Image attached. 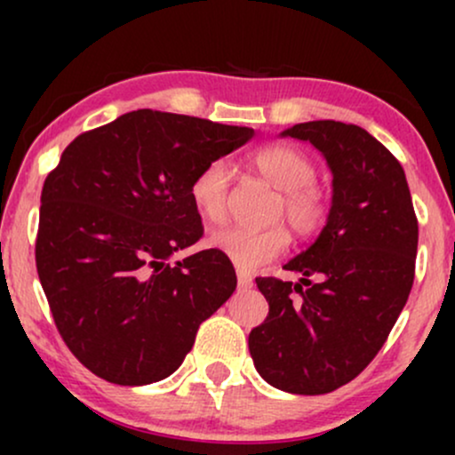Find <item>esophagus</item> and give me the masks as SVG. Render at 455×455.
<instances>
[{
  "mask_svg": "<svg viewBox=\"0 0 455 455\" xmlns=\"http://www.w3.org/2000/svg\"><path fill=\"white\" fill-rule=\"evenodd\" d=\"M252 275L250 274H245V271H237V286L242 291H248V289H252Z\"/></svg>",
  "mask_w": 455,
  "mask_h": 455,
  "instance_id": "1",
  "label": "esophagus"
}]
</instances>
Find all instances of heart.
<instances>
[{
    "label": "heart",
    "instance_id": "obj_1",
    "mask_svg": "<svg viewBox=\"0 0 455 455\" xmlns=\"http://www.w3.org/2000/svg\"><path fill=\"white\" fill-rule=\"evenodd\" d=\"M250 164L265 181L280 190L274 218H286L291 228L301 237L321 231L329 213V198L315 181L316 166L304 149L289 143L260 145L250 154ZM228 196L231 171L224 160H210L192 177L190 198L203 220L212 224L227 220ZM210 242L239 269L254 271L280 257L289 248L291 235L282 224L260 231L228 227L212 233Z\"/></svg>",
    "mask_w": 455,
    "mask_h": 455
}]
</instances>
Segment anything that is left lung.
Returning <instances> with one entry per match:
<instances>
[{
    "instance_id": "8db88e82",
    "label": "left lung",
    "mask_w": 455,
    "mask_h": 455,
    "mask_svg": "<svg viewBox=\"0 0 455 455\" xmlns=\"http://www.w3.org/2000/svg\"><path fill=\"white\" fill-rule=\"evenodd\" d=\"M282 134L325 156L331 210L316 242L284 265L306 290L257 278L269 315L248 347L269 385L318 395L351 383L387 340L415 280L419 227L402 164L363 128L318 119Z\"/></svg>"
}]
</instances>
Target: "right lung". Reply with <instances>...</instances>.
<instances>
[{
	"instance_id": "right-lung-1",
	"label": "right lung",
	"mask_w": 455,
	"mask_h": 455,
	"mask_svg": "<svg viewBox=\"0 0 455 455\" xmlns=\"http://www.w3.org/2000/svg\"><path fill=\"white\" fill-rule=\"evenodd\" d=\"M252 128L140 108L78 134L46 175L36 267L61 340L115 385L180 368L198 325L237 286L218 248L169 263L203 237L192 177Z\"/></svg>"
}]
</instances>
